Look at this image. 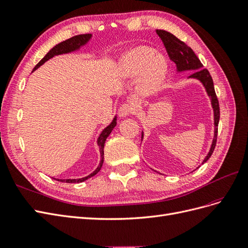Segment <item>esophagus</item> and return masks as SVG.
<instances>
[{
	"instance_id": "34e87169",
	"label": "esophagus",
	"mask_w": 248,
	"mask_h": 248,
	"mask_svg": "<svg viewBox=\"0 0 248 248\" xmlns=\"http://www.w3.org/2000/svg\"><path fill=\"white\" fill-rule=\"evenodd\" d=\"M134 112V106L132 104H124L118 109V115L120 117H126Z\"/></svg>"
}]
</instances>
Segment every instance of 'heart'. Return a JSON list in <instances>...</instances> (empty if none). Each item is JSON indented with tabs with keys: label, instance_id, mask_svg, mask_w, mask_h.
<instances>
[{
	"label": "heart",
	"instance_id": "b5f03b06",
	"mask_svg": "<svg viewBox=\"0 0 248 248\" xmlns=\"http://www.w3.org/2000/svg\"><path fill=\"white\" fill-rule=\"evenodd\" d=\"M168 61L153 48L137 47L126 52L119 62V72L124 78H136L137 93L151 96L161 90L168 76Z\"/></svg>",
	"mask_w": 248,
	"mask_h": 248
}]
</instances>
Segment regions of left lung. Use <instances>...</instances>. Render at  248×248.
<instances>
[{
  "label": "left lung",
  "mask_w": 248,
  "mask_h": 248,
  "mask_svg": "<svg viewBox=\"0 0 248 248\" xmlns=\"http://www.w3.org/2000/svg\"><path fill=\"white\" fill-rule=\"evenodd\" d=\"M156 33L159 35L164 47H166L169 58L176 63L177 73L185 72V71H193V73L188 76V78H194V79L199 80L202 84V86L204 87L206 94L208 95L209 99H211V105L214 112V137H213L212 145L211 148H209L208 153L202 161V164H203L209 159V157L212 156L213 152L215 150L216 142H217V135H218V124L220 119L219 101L215 93L213 78L207 70L203 69V65L201 63L200 60L197 58V55L195 54L192 48L188 47L186 43H183L179 39H177L174 34L168 32L166 30L157 29ZM142 139H143V132L141 133V141Z\"/></svg>",
  "instance_id": "8db88e82"
}]
</instances>
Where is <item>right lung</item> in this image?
<instances>
[{"instance_id": "add662e5", "label": "right lung", "mask_w": 248, "mask_h": 248, "mask_svg": "<svg viewBox=\"0 0 248 248\" xmlns=\"http://www.w3.org/2000/svg\"><path fill=\"white\" fill-rule=\"evenodd\" d=\"M91 37H92V34H89V33L88 34H79V35H75V36L71 37V39L66 40V41L58 44V45H55L52 49L49 50V52L45 56H44V58L40 61V62L34 67L33 71L37 68H40L44 62H46L47 61L54 58V56H56V55L67 54V53L78 51V50L82 46H85L86 44L91 40ZM116 124H117V116L115 115L111 122V124L109 125H107L106 128L101 131V133L97 138V145H98L99 152H100V162H99V166L95 169L93 173H91L90 175H88L86 177H82V178H78V179H55V178H53V179L59 180L61 182H67V183H76V182L79 183V182L85 181L89 178H91V177H93L94 175H96L100 170L101 167H103V163H104V148H105L106 139L109 137L112 130L116 126Z\"/></svg>"}]
</instances>
